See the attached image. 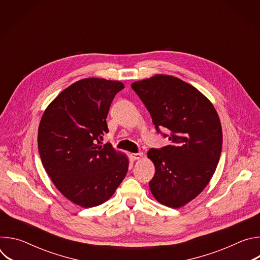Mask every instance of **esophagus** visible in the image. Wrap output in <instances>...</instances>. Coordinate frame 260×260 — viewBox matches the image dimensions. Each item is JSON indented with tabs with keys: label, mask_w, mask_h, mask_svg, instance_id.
Segmentation results:
<instances>
[{
	"label": "esophagus",
	"mask_w": 260,
	"mask_h": 260,
	"mask_svg": "<svg viewBox=\"0 0 260 260\" xmlns=\"http://www.w3.org/2000/svg\"><path fill=\"white\" fill-rule=\"evenodd\" d=\"M131 157H132L134 160H136V159H140V158H142V157H143V153H142V152L132 153V154H131Z\"/></svg>",
	"instance_id": "1"
}]
</instances>
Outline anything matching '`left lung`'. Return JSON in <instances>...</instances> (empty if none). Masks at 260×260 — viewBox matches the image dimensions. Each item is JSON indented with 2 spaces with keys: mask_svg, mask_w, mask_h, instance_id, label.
Segmentation results:
<instances>
[{
  "mask_svg": "<svg viewBox=\"0 0 260 260\" xmlns=\"http://www.w3.org/2000/svg\"><path fill=\"white\" fill-rule=\"evenodd\" d=\"M157 133L170 145L147 153L155 166L149 187L160 204L177 209L197 198L210 182L222 150V128L212 103L196 87L169 75L134 82Z\"/></svg>",
  "mask_w": 260,
  "mask_h": 260,
  "instance_id": "8db88e82",
  "label": "left lung"
}]
</instances>
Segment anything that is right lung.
Instances as JSON below:
<instances>
[{
  "mask_svg": "<svg viewBox=\"0 0 260 260\" xmlns=\"http://www.w3.org/2000/svg\"><path fill=\"white\" fill-rule=\"evenodd\" d=\"M119 81L86 78L63 89L47 107L38 131L39 154L60 193L83 208L112 197L128 170L127 157L110 143L107 115Z\"/></svg>",
  "mask_w": 260,
  "mask_h": 260,
  "instance_id": "add662e5",
  "label": "right lung"
}]
</instances>
